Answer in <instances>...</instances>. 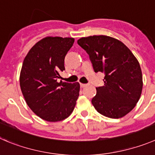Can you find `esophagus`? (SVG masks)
<instances>
[{"label": "esophagus", "instance_id": "1", "mask_svg": "<svg viewBox=\"0 0 155 155\" xmlns=\"http://www.w3.org/2000/svg\"><path fill=\"white\" fill-rule=\"evenodd\" d=\"M87 86V84H85V83H80V86L82 88L85 87V86Z\"/></svg>", "mask_w": 155, "mask_h": 155}]
</instances>
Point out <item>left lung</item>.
<instances>
[{
	"label": "left lung",
	"mask_w": 155,
	"mask_h": 155,
	"mask_svg": "<svg viewBox=\"0 0 155 155\" xmlns=\"http://www.w3.org/2000/svg\"><path fill=\"white\" fill-rule=\"evenodd\" d=\"M78 44L89 54L95 73L104 74L92 103L101 115L119 118L132 110L142 91L139 63L122 42L108 36L82 37Z\"/></svg>",
	"instance_id": "obj_1"
}]
</instances>
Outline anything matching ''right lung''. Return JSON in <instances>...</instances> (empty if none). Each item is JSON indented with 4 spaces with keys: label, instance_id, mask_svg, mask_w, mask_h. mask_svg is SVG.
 I'll use <instances>...</instances> for the list:
<instances>
[{
    "label": "right lung",
    "instance_id": "obj_1",
    "mask_svg": "<svg viewBox=\"0 0 155 155\" xmlns=\"http://www.w3.org/2000/svg\"><path fill=\"white\" fill-rule=\"evenodd\" d=\"M74 40L69 37L43 38L30 49L23 63L21 92L30 109L45 121L67 118L79 97V82H57L60 73L65 70V56Z\"/></svg>",
    "mask_w": 155,
    "mask_h": 155
}]
</instances>
